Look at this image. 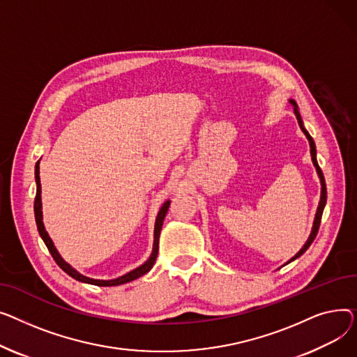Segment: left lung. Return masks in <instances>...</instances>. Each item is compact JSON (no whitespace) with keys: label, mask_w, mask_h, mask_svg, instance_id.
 Returning a JSON list of instances; mask_svg holds the SVG:
<instances>
[{"label":"left lung","mask_w":357,"mask_h":357,"mask_svg":"<svg viewBox=\"0 0 357 357\" xmlns=\"http://www.w3.org/2000/svg\"><path fill=\"white\" fill-rule=\"evenodd\" d=\"M288 102L292 105V108H294V114H296V118H297V121H298L300 128H301V131L304 132V135L307 137V139H308V142H310V154H311V160H312V164H314V167H316L317 176H319V178H320V184H321V195H320L319 207H317L316 216H314L312 227H311V232H310V236H308L307 242L303 245V248L298 250V252H297L294 257H292L289 261H287L284 265H287V264H289V262H292V261H296L297 258H300V257H301V255L305 252V250L310 248V245L312 243V241L316 239V236H317V232H319V227H320V222H321V215H323L324 206H326V202H327L326 181H324V176H323V172H321V169H320V167H319V162H317V150H316V142H314V139L311 138V135L308 134V131H307V130H305V127H304V122H303V119H301V115H300V111H298V105H297V102H296L294 99H289Z\"/></svg>","instance_id":"obj_1"}]
</instances>
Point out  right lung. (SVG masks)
Instances as JSON below:
<instances>
[{
	"label": "right lung",
	"mask_w": 357,
	"mask_h": 357,
	"mask_svg": "<svg viewBox=\"0 0 357 357\" xmlns=\"http://www.w3.org/2000/svg\"><path fill=\"white\" fill-rule=\"evenodd\" d=\"M34 176H36V185H37V192H36V199H34V216H36V223H37V229H38V234L41 236V239H43V242L46 243L49 252L52 254L53 259L56 261V264L66 272L68 275H70L72 278H75L76 281H80V282H85V284H92V285H98V287H116V285H121V284H127V282H131L142 275H145L146 272H149L154 264H155V259H157V255H158V241H160V232H161V227H162V222H164V218L167 215V212H169V207H170V200L164 202V204L161 206L160 212L157 215V219H155V225H154V243H153V252L150 255V258L146 259L142 265H139L138 268L127 272V274L122 275V277H118V278H114V280H93V278H89V277H85L82 275L80 272H77L75 268H72V265H69L65 259H63L59 254V250L56 249L53 241L50 239L47 230L45 227V223H43V211H41V184H40V160L36 162V172H34Z\"/></svg>",
	"instance_id": "obj_1"
}]
</instances>
